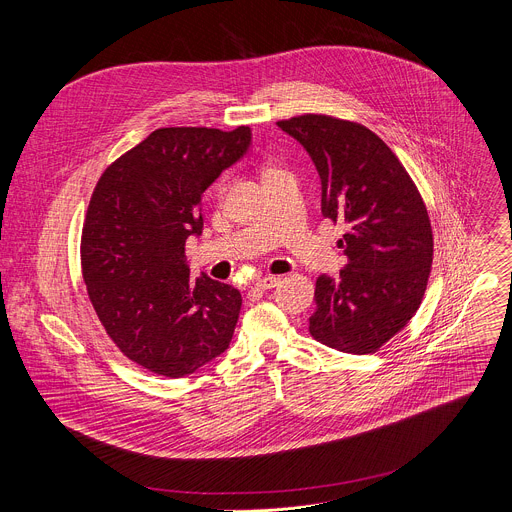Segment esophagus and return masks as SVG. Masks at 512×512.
<instances>
[{
	"label": "esophagus",
	"instance_id": "obj_1",
	"mask_svg": "<svg viewBox=\"0 0 512 512\" xmlns=\"http://www.w3.org/2000/svg\"><path fill=\"white\" fill-rule=\"evenodd\" d=\"M281 283V277H275V275H267V277H261V279H257V287L259 289H273V287H277Z\"/></svg>",
	"mask_w": 512,
	"mask_h": 512
}]
</instances>
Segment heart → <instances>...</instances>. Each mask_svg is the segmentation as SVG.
Returning a JSON list of instances; mask_svg holds the SVG:
<instances>
[{"mask_svg":"<svg viewBox=\"0 0 512 512\" xmlns=\"http://www.w3.org/2000/svg\"><path fill=\"white\" fill-rule=\"evenodd\" d=\"M218 190H221V186H214V188H212V194H218Z\"/></svg>","mask_w":512,"mask_h":512,"instance_id":"heart-1","label":"heart"}]
</instances>
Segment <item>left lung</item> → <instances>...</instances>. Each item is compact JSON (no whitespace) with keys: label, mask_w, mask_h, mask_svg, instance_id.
Masks as SVG:
<instances>
[{"label":"left lung","mask_w":512,"mask_h":512,"mask_svg":"<svg viewBox=\"0 0 512 512\" xmlns=\"http://www.w3.org/2000/svg\"><path fill=\"white\" fill-rule=\"evenodd\" d=\"M310 154L322 182V214L346 233L348 263L316 279L310 334L340 352L371 354L417 312L433 261L427 208L389 145L354 121L298 115L277 121Z\"/></svg>","instance_id":"obj_1"}]
</instances>
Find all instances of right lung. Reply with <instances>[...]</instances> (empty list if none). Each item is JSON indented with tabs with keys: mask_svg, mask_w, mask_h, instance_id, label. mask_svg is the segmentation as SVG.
<instances>
[{
	"mask_svg": "<svg viewBox=\"0 0 512 512\" xmlns=\"http://www.w3.org/2000/svg\"><path fill=\"white\" fill-rule=\"evenodd\" d=\"M251 129L162 127L99 178L83 225L89 300L113 344L141 369L180 379L223 354L241 294L190 277L184 245L202 233V192L239 162Z\"/></svg>",
	"mask_w": 512,
	"mask_h": 512,
	"instance_id": "obj_1",
	"label": "right lung"
}]
</instances>
